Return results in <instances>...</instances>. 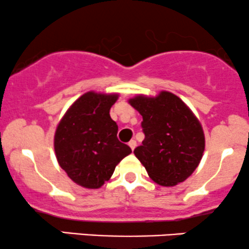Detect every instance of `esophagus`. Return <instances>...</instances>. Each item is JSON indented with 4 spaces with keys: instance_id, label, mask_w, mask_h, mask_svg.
Returning <instances> with one entry per match:
<instances>
[{
    "instance_id": "esophagus-1",
    "label": "esophagus",
    "mask_w": 249,
    "mask_h": 249,
    "mask_svg": "<svg viewBox=\"0 0 249 249\" xmlns=\"http://www.w3.org/2000/svg\"><path fill=\"white\" fill-rule=\"evenodd\" d=\"M136 145H137V142L134 141V139H132V141H130L128 142V146L131 147V150H134V148H136Z\"/></svg>"
}]
</instances>
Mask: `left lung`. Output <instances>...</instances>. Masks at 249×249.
I'll return each mask as SVG.
<instances>
[{
	"instance_id": "left-lung-1",
	"label": "left lung",
	"mask_w": 249,
	"mask_h": 249,
	"mask_svg": "<svg viewBox=\"0 0 249 249\" xmlns=\"http://www.w3.org/2000/svg\"><path fill=\"white\" fill-rule=\"evenodd\" d=\"M142 116L145 139L133 153L148 177L160 186L185 181L198 167L205 151L201 124L178 96L161 91L158 96L128 99Z\"/></svg>"
}]
</instances>
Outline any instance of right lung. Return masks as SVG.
Listing matches in <instances>:
<instances>
[{
    "label": "right lung",
    "mask_w": 249,
    "mask_h": 249,
    "mask_svg": "<svg viewBox=\"0 0 249 249\" xmlns=\"http://www.w3.org/2000/svg\"><path fill=\"white\" fill-rule=\"evenodd\" d=\"M118 93L89 91L68 108L57 125L53 147L59 166L85 188L102 187L117 165L132 151L117 138L110 108Z\"/></svg>",
    "instance_id": "right-lung-1"
}]
</instances>
